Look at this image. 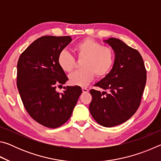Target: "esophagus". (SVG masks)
Masks as SVG:
<instances>
[{
	"label": "esophagus",
	"instance_id": "esophagus-1",
	"mask_svg": "<svg viewBox=\"0 0 161 161\" xmlns=\"http://www.w3.org/2000/svg\"><path fill=\"white\" fill-rule=\"evenodd\" d=\"M88 92H89L88 89L85 88V87H82V92H83V93H87Z\"/></svg>",
	"mask_w": 161,
	"mask_h": 161
}]
</instances>
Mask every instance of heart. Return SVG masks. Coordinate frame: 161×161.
Instances as JSON below:
<instances>
[{
  "label": "heart",
  "instance_id": "obj_1",
  "mask_svg": "<svg viewBox=\"0 0 161 161\" xmlns=\"http://www.w3.org/2000/svg\"><path fill=\"white\" fill-rule=\"evenodd\" d=\"M74 50L78 58L84 59L81 64L82 69L75 71L69 76V82L73 85L85 86L97 77L107 75L114 64V53L111 49L102 47L99 42L87 37L78 42ZM58 62L64 72H70L75 67V59L67 50L59 53Z\"/></svg>",
  "mask_w": 161,
  "mask_h": 161
}]
</instances>
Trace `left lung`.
<instances>
[{
    "instance_id": "obj_1",
    "label": "left lung",
    "mask_w": 161,
    "mask_h": 161,
    "mask_svg": "<svg viewBox=\"0 0 161 161\" xmlns=\"http://www.w3.org/2000/svg\"><path fill=\"white\" fill-rule=\"evenodd\" d=\"M115 53L109 73L94 84L103 92L91 89V115L104 127L121 124L139 107L146 86V70L141 54L117 38L103 40Z\"/></svg>"
}]
</instances>
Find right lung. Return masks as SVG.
<instances>
[{
	"mask_svg": "<svg viewBox=\"0 0 161 161\" xmlns=\"http://www.w3.org/2000/svg\"><path fill=\"white\" fill-rule=\"evenodd\" d=\"M72 41L70 36H43L20 54L17 64V86L26 111L42 126L55 129L67 122L81 94L79 86H64L68 80L59 67V53Z\"/></svg>",
	"mask_w": 161,
	"mask_h": 161,
	"instance_id": "obj_1",
	"label": "right lung"
}]
</instances>
